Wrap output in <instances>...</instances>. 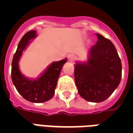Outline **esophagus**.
<instances>
[{
  "label": "esophagus",
  "instance_id": "34e87169",
  "mask_svg": "<svg viewBox=\"0 0 133 133\" xmlns=\"http://www.w3.org/2000/svg\"><path fill=\"white\" fill-rule=\"evenodd\" d=\"M68 60L70 62H73V61H75L76 60V57L73 54H69V55H68Z\"/></svg>",
  "mask_w": 133,
  "mask_h": 133
}]
</instances>
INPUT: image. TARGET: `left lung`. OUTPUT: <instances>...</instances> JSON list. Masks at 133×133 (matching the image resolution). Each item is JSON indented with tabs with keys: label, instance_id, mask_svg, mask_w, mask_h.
Segmentation results:
<instances>
[{
	"label": "left lung",
	"instance_id": "8db88e82",
	"mask_svg": "<svg viewBox=\"0 0 133 133\" xmlns=\"http://www.w3.org/2000/svg\"><path fill=\"white\" fill-rule=\"evenodd\" d=\"M96 35L98 40L90 50L88 61L77 62L74 65V77L82 98L89 102L100 103L119 85L122 64L113 43L102 35Z\"/></svg>",
	"mask_w": 133,
	"mask_h": 133
}]
</instances>
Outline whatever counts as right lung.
<instances>
[{"instance_id":"right-lung-1","label":"right lung","mask_w":133,"mask_h":133,"mask_svg":"<svg viewBox=\"0 0 133 133\" xmlns=\"http://www.w3.org/2000/svg\"><path fill=\"white\" fill-rule=\"evenodd\" d=\"M36 37V31L30 30L25 34L20 41L13 55L11 68V78L18 92L28 101L41 103L50 100L55 94L58 78L67 59L53 62L45 71L36 79H28L20 71L18 62L23 51L30 43V40Z\"/></svg>"}]
</instances>
